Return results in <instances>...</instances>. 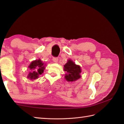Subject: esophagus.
Listing matches in <instances>:
<instances>
[{
  "mask_svg": "<svg viewBox=\"0 0 124 124\" xmlns=\"http://www.w3.org/2000/svg\"><path fill=\"white\" fill-rule=\"evenodd\" d=\"M53 61L55 62V63L57 62V61H58L57 57H54L53 58Z\"/></svg>",
  "mask_w": 124,
  "mask_h": 124,
  "instance_id": "1",
  "label": "esophagus"
}]
</instances>
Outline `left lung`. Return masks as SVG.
Returning a JSON list of instances; mask_svg holds the SVG:
<instances>
[{
    "label": "left lung",
    "mask_w": 124,
    "mask_h": 124,
    "mask_svg": "<svg viewBox=\"0 0 124 124\" xmlns=\"http://www.w3.org/2000/svg\"><path fill=\"white\" fill-rule=\"evenodd\" d=\"M64 70L67 72L65 75V79L69 82L75 81L81 77L80 67L76 65L71 60H68L67 63L64 65Z\"/></svg>",
    "instance_id": "obj_1"
}]
</instances>
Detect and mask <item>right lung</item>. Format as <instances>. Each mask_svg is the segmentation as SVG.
<instances>
[{
  "label": "right lung",
  "instance_id": "1",
  "mask_svg": "<svg viewBox=\"0 0 124 124\" xmlns=\"http://www.w3.org/2000/svg\"><path fill=\"white\" fill-rule=\"evenodd\" d=\"M45 64H44L40 59L33 61L28 67L30 71L28 74V78L32 80L38 78L39 76L44 72L45 69Z\"/></svg>",
  "mask_w": 124,
  "mask_h": 124
}]
</instances>
